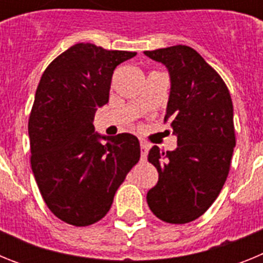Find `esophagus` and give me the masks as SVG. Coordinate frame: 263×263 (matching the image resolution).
I'll list each match as a JSON object with an SVG mask.
<instances>
[{
    "label": "esophagus",
    "mask_w": 263,
    "mask_h": 263,
    "mask_svg": "<svg viewBox=\"0 0 263 263\" xmlns=\"http://www.w3.org/2000/svg\"><path fill=\"white\" fill-rule=\"evenodd\" d=\"M147 150H148L147 143L143 142V141H141V157L146 158V155H147Z\"/></svg>",
    "instance_id": "34e87169"
}]
</instances>
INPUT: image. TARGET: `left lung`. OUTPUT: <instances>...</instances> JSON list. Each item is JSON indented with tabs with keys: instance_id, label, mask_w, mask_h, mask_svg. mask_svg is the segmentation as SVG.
Segmentation results:
<instances>
[{
	"instance_id": "1",
	"label": "left lung",
	"mask_w": 263,
	"mask_h": 263,
	"mask_svg": "<svg viewBox=\"0 0 263 263\" xmlns=\"http://www.w3.org/2000/svg\"><path fill=\"white\" fill-rule=\"evenodd\" d=\"M143 53L168 69L164 121L178 138L174 152L150 148L148 162L159 178L146 199L158 218L185 224L212 205L227 180L236 146L233 104L224 80L194 48L178 45Z\"/></svg>"
}]
</instances>
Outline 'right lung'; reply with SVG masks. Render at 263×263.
I'll return each instance as SVG.
<instances>
[{
	"mask_svg": "<svg viewBox=\"0 0 263 263\" xmlns=\"http://www.w3.org/2000/svg\"><path fill=\"white\" fill-rule=\"evenodd\" d=\"M136 55L78 43L53 59L39 81L29 118L31 168L45 203L67 224L101 220L141 157L136 136H101L93 126L97 108L109 101L113 71Z\"/></svg>",
	"mask_w": 263,
	"mask_h": 263,
	"instance_id": "1",
	"label": "right lung"
}]
</instances>
